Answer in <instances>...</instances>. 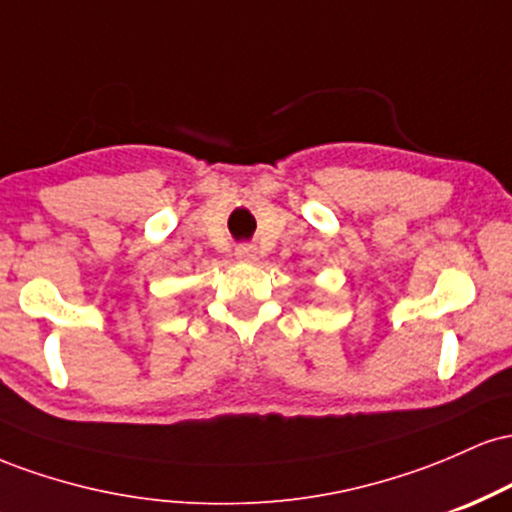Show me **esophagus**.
<instances>
[{
    "label": "esophagus",
    "mask_w": 512,
    "mask_h": 512,
    "mask_svg": "<svg viewBox=\"0 0 512 512\" xmlns=\"http://www.w3.org/2000/svg\"><path fill=\"white\" fill-rule=\"evenodd\" d=\"M236 257L240 262H255L257 260V248H255V245H248V243L238 245Z\"/></svg>",
    "instance_id": "34e87169"
}]
</instances>
